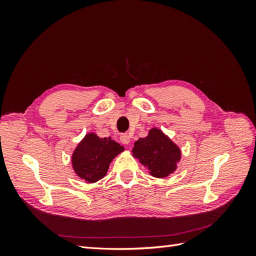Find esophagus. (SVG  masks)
<instances>
[{"mask_svg": "<svg viewBox=\"0 0 256 256\" xmlns=\"http://www.w3.org/2000/svg\"><path fill=\"white\" fill-rule=\"evenodd\" d=\"M120 142H122V144L127 145V144H129V142H130V136H129L127 134H122L120 136Z\"/></svg>", "mask_w": 256, "mask_h": 256, "instance_id": "1", "label": "esophagus"}]
</instances>
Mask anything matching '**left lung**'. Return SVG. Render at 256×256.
Wrapping results in <instances>:
<instances>
[{"label":"left lung","instance_id":"left-lung-1","mask_svg":"<svg viewBox=\"0 0 256 256\" xmlns=\"http://www.w3.org/2000/svg\"><path fill=\"white\" fill-rule=\"evenodd\" d=\"M132 156L148 168V173L157 178L173 174L182 159V150L161 129L154 127L148 134L134 142Z\"/></svg>","mask_w":256,"mask_h":256}]
</instances>
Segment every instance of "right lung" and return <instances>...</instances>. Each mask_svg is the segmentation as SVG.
<instances>
[{"label": "right lung", "mask_w": 256, "mask_h": 256, "mask_svg": "<svg viewBox=\"0 0 256 256\" xmlns=\"http://www.w3.org/2000/svg\"><path fill=\"white\" fill-rule=\"evenodd\" d=\"M125 150L111 138H99L90 132L79 142L72 154L74 173L86 182L92 184L104 178L113 159Z\"/></svg>", "instance_id": "add662e5"}]
</instances>
